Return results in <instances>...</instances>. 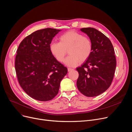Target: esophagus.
Here are the masks:
<instances>
[{
  "label": "esophagus",
  "instance_id": "1",
  "mask_svg": "<svg viewBox=\"0 0 132 132\" xmlns=\"http://www.w3.org/2000/svg\"><path fill=\"white\" fill-rule=\"evenodd\" d=\"M67 70H68V72H70V71L73 70V68H67Z\"/></svg>",
  "mask_w": 132,
  "mask_h": 132
}]
</instances>
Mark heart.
<instances>
[{
  "mask_svg": "<svg viewBox=\"0 0 132 132\" xmlns=\"http://www.w3.org/2000/svg\"><path fill=\"white\" fill-rule=\"evenodd\" d=\"M59 39V42L50 44V52L57 61L62 62L68 51L70 55L64 61L67 66H77L80 61L86 60L92 52L91 40L76 31H67L61 35Z\"/></svg>",
  "mask_w": 132,
  "mask_h": 132,
  "instance_id": "heart-1",
  "label": "heart"
}]
</instances>
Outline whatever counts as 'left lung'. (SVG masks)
<instances>
[{
  "label": "left lung",
  "instance_id": "obj_1",
  "mask_svg": "<svg viewBox=\"0 0 132 132\" xmlns=\"http://www.w3.org/2000/svg\"><path fill=\"white\" fill-rule=\"evenodd\" d=\"M92 43V52L81 67L77 68L79 90L88 97L98 96L111 86L116 68L113 45L105 35L92 27L80 29Z\"/></svg>",
  "mask_w": 132,
  "mask_h": 132
}]
</instances>
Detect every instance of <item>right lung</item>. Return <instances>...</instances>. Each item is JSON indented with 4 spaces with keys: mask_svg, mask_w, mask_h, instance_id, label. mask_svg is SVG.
Instances as JSON below:
<instances>
[{
    "mask_svg": "<svg viewBox=\"0 0 132 132\" xmlns=\"http://www.w3.org/2000/svg\"><path fill=\"white\" fill-rule=\"evenodd\" d=\"M61 30L47 28L33 32L20 43L16 51L15 69L21 88L31 98L41 101L58 94L67 68L50 52V45Z\"/></svg>",
    "mask_w": 132,
    "mask_h": 132,
    "instance_id": "1",
    "label": "right lung"
}]
</instances>
